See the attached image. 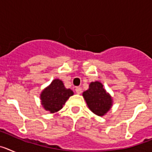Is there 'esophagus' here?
Returning <instances> with one entry per match:
<instances>
[{"instance_id":"obj_1","label":"esophagus","mask_w":152,"mask_h":152,"mask_svg":"<svg viewBox=\"0 0 152 152\" xmlns=\"http://www.w3.org/2000/svg\"><path fill=\"white\" fill-rule=\"evenodd\" d=\"M75 91H76L77 94H81V92H82V89H81V88H80V87H77V88H75Z\"/></svg>"}]
</instances>
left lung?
I'll return each instance as SVG.
<instances>
[{
    "mask_svg": "<svg viewBox=\"0 0 152 152\" xmlns=\"http://www.w3.org/2000/svg\"><path fill=\"white\" fill-rule=\"evenodd\" d=\"M83 96L90 110L99 116H104L113 105L112 97L99 81L91 82Z\"/></svg>",
    "mask_w": 152,
    "mask_h": 152,
    "instance_id": "left-lung-1",
    "label": "left lung"
}]
</instances>
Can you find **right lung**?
Masks as SVG:
<instances>
[{"mask_svg":"<svg viewBox=\"0 0 152 152\" xmlns=\"http://www.w3.org/2000/svg\"><path fill=\"white\" fill-rule=\"evenodd\" d=\"M73 94L72 90L64 88L61 80L55 79L50 85L42 91L40 100L45 110L54 113L60 110L68 98Z\"/></svg>","mask_w":152,"mask_h":152,"instance_id":"1","label":"right lung"}]
</instances>
